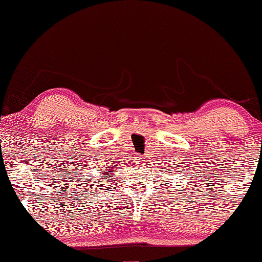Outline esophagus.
<instances>
[{
    "label": "esophagus",
    "mask_w": 262,
    "mask_h": 262,
    "mask_svg": "<svg viewBox=\"0 0 262 262\" xmlns=\"http://www.w3.org/2000/svg\"><path fill=\"white\" fill-rule=\"evenodd\" d=\"M144 159H145V158H143V157H138V161H137V162H140V163H142V162H144Z\"/></svg>",
    "instance_id": "1"
}]
</instances>
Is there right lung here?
<instances>
[{
	"mask_svg": "<svg viewBox=\"0 0 262 262\" xmlns=\"http://www.w3.org/2000/svg\"><path fill=\"white\" fill-rule=\"evenodd\" d=\"M108 175H110V176H111V172H108Z\"/></svg>",
	"mask_w": 262,
	"mask_h": 262,
	"instance_id": "add662e5",
	"label": "right lung"
}]
</instances>
